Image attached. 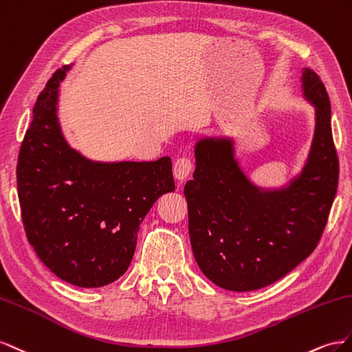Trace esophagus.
Wrapping results in <instances>:
<instances>
[{
    "label": "esophagus",
    "instance_id": "1",
    "mask_svg": "<svg viewBox=\"0 0 352 352\" xmlns=\"http://www.w3.org/2000/svg\"><path fill=\"white\" fill-rule=\"evenodd\" d=\"M193 169V164L192 160L187 157H179L178 160H175L174 164V177L178 183H184L186 179L192 174Z\"/></svg>",
    "mask_w": 352,
    "mask_h": 352
}]
</instances>
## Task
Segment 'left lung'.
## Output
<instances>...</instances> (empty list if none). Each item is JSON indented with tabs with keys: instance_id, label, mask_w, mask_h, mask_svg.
Wrapping results in <instances>:
<instances>
[{
	"instance_id": "left-lung-1",
	"label": "left lung",
	"mask_w": 352,
	"mask_h": 352,
	"mask_svg": "<svg viewBox=\"0 0 352 352\" xmlns=\"http://www.w3.org/2000/svg\"><path fill=\"white\" fill-rule=\"evenodd\" d=\"M300 88L316 126L305 165L286 186L250 182L233 138L204 137L195 146L196 169L184 186L190 243L202 273L223 289L249 292L277 282L323 234L339 179L332 110L314 70L302 69Z\"/></svg>"
}]
</instances>
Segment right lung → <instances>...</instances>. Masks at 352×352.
<instances>
[{"label": "right lung", "instance_id": "obj_1", "mask_svg": "<svg viewBox=\"0 0 352 352\" xmlns=\"http://www.w3.org/2000/svg\"><path fill=\"white\" fill-rule=\"evenodd\" d=\"M38 96L17 160V192L29 243L39 259L79 287H102L128 270L140 224L156 200L174 192L168 156L155 162H100L67 143L58 122V85Z\"/></svg>", "mask_w": 352, "mask_h": 352}]
</instances>
